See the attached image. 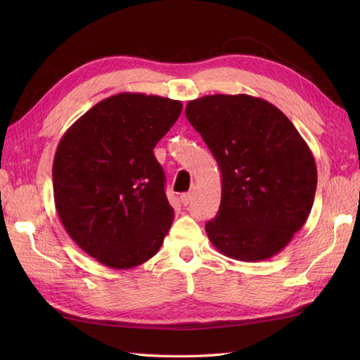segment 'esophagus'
<instances>
[{
  "label": "esophagus",
  "mask_w": 360,
  "mask_h": 360,
  "mask_svg": "<svg viewBox=\"0 0 360 360\" xmlns=\"http://www.w3.org/2000/svg\"><path fill=\"white\" fill-rule=\"evenodd\" d=\"M180 200H181V204H183V205H189V204H191V201H192V193H191V192L181 193Z\"/></svg>",
  "instance_id": "34e87169"
}]
</instances>
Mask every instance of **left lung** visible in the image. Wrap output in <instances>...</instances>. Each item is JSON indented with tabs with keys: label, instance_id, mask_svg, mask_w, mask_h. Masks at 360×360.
I'll use <instances>...</instances> for the list:
<instances>
[{
	"label": "left lung",
	"instance_id": "obj_1",
	"mask_svg": "<svg viewBox=\"0 0 360 360\" xmlns=\"http://www.w3.org/2000/svg\"><path fill=\"white\" fill-rule=\"evenodd\" d=\"M186 118L210 148L222 176L212 245L238 261L281 252L311 213L317 167L308 144L275 105L249 94L191 101Z\"/></svg>",
	"mask_w": 360,
	"mask_h": 360
}]
</instances>
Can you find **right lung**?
<instances>
[{"label": "right lung", "mask_w": 360, "mask_h": 360, "mask_svg": "<svg viewBox=\"0 0 360 360\" xmlns=\"http://www.w3.org/2000/svg\"><path fill=\"white\" fill-rule=\"evenodd\" d=\"M181 108L168 97L120 93L96 103L60 141L52 167L60 221L106 267L146 263L169 231L174 209L153 148Z\"/></svg>", "instance_id": "1"}]
</instances>
